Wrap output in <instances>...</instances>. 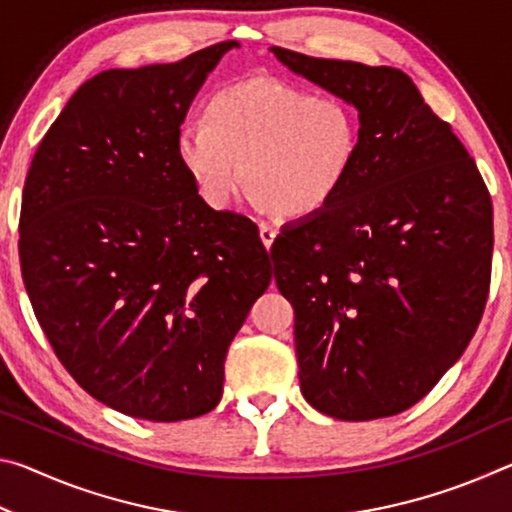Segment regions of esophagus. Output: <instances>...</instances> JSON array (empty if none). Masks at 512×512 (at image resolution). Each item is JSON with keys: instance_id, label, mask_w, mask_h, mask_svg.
<instances>
[{"instance_id": "34e87169", "label": "esophagus", "mask_w": 512, "mask_h": 512, "mask_svg": "<svg viewBox=\"0 0 512 512\" xmlns=\"http://www.w3.org/2000/svg\"><path fill=\"white\" fill-rule=\"evenodd\" d=\"M259 237H262V244L266 246V250H271L273 241L277 237V230L273 228V225H268V223H259Z\"/></svg>"}]
</instances>
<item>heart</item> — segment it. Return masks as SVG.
<instances>
[{
    "mask_svg": "<svg viewBox=\"0 0 512 512\" xmlns=\"http://www.w3.org/2000/svg\"><path fill=\"white\" fill-rule=\"evenodd\" d=\"M361 117L348 99L248 79L216 90L205 124H185L176 155L212 207L244 183L266 212L307 219L336 201L357 169Z\"/></svg>",
    "mask_w": 512,
    "mask_h": 512,
    "instance_id": "heart-1",
    "label": "heart"
}]
</instances>
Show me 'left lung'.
<instances>
[{
  "mask_svg": "<svg viewBox=\"0 0 512 512\" xmlns=\"http://www.w3.org/2000/svg\"><path fill=\"white\" fill-rule=\"evenodd\" d=\"M361 117L350 183L273 241L296 311L300 391L336 420L420 402L479 327L490 291L492 201L476 162L395 67L271 47Z\"/></svg>",
  "mask_w": 512,
  "mask_h": 512,
  "instance_id": "1",
  "label": "left lung"
}]
</instances>
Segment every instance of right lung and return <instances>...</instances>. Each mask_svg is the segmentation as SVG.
<instances>
[{
    "label": "right lung",
    "instance_id": "1",
    "mask_svg": "<svg viewBox=\"0 0 512 512\" xmlns=\"http://www.w3.org/2000/svg\"><path fill=\"white\" fill-rule=\"evenodd\" d=\"M237 47L92 76L24 183L20 266L42 332L83 391L131 418L212 411L230 343L271 284L257 225L212 210L176 155L194 94Z\"/></svg>",
    "mask_w": 512,
    "mask_h": 512
}]
</instances>
